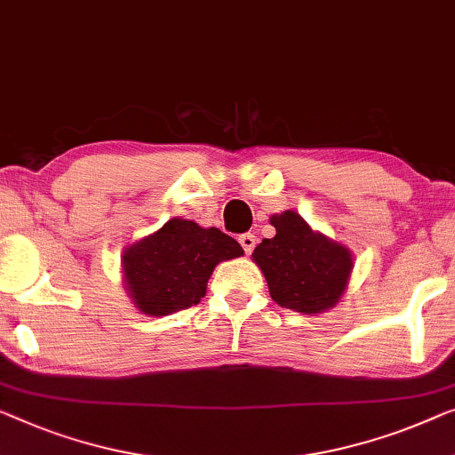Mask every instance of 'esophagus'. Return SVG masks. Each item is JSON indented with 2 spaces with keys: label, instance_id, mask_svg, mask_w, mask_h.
Returning <instances> with one entry per match:
<instances>
[{
  "label": "esophagus",
  "instance_id": "34e87169",
  "mask_svg": "<svg viewBox=\"0 0 455 455\" xmlns=\"http://www.w3.org/2000/svg\"><path fill=\"white\" fill-rule=\"evenodd\" d=\"M239 243H241V247L245 249V253L251 255V251L255 249V235H251V233L241 235V236H239Z\"/></svg>",
  "mask_w": 455,
  "mask_h": 455
}]
</instances>
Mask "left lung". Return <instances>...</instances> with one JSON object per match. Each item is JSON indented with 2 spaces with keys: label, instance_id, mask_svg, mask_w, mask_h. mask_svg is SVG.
I'll use <instances>...</instances> for the list:
<instances>
[{
  "label": "left lung",
  "instance_id": "8db88e82",
  "mask_svg": "<svg viewBox=\"0 0 455 455\" xmlns=\"http://www.w3.org/2000/svg\"><path fill=\"white\" fill-rule=\"evenodd\" d=\"M269 225L275 236L263 239L251 257L266 275L271 298L302 315L335 308L354 269L351 251L318 233L294 210L274 214Z\"/></svg>",
  "mask_w": 455,
  "mask_h": 455
}]
</instances>
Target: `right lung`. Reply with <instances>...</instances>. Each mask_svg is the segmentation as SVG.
I'll return each mask as SVG.
<instances>
[{
  "label": "right lung",
  "instance_id": "add662e5",
  "mask_svg": "<svg viewBox=\"0 0 455 455\" xmlns=\"http://www.w3.org/2000/svg\"><path fill=\"white\" fill-rule=\"evenodd\" d=\"M245 251L219 228L188 219L167 220L122 253V280L134 308L167 316L198 304L214 267Z\"/></svg>",
  "mask_w": 455,
  "mask_h": 455
}]
</instances>
